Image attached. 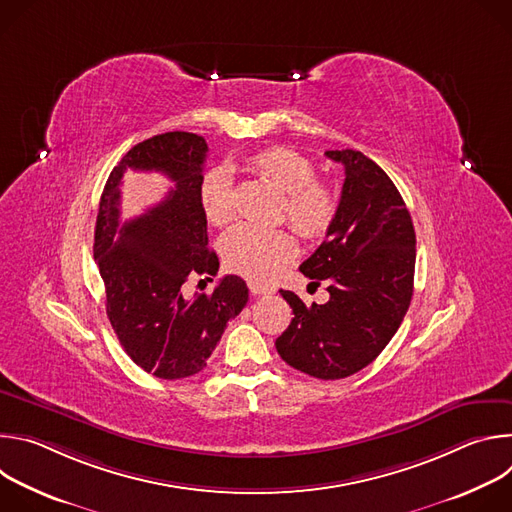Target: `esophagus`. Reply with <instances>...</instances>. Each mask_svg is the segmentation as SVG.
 Returning a JSON list of instances; mask_svg holds the SVG:
<instances>
[{"label": "esophagus", "instance_id": "obj_1", "mask_svg": "<svg viewBox=\"0 0 512 512\" xmlns=\"http://www.w3.org/2000/svg\"><path fill=\"white\" fill-rule=\"evenodd\" d=\"M249 291H251L253 296H269V294H273L271 287L261 285V283H255V281H249Z\"/></svg>", "mask_w": 512, "mask_h": 512}]
</instances>
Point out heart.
Returning a JSON list of instances; mask_svg holds the SVG:
<instances>
[{"instance_id": "1", "label": "heart", "mask_w": 512, "mask_h": 512, "mask_svg": "<svg viewBox=\"0 0 512 512\" xmlns=\"http://www.w3.org/2000/svg\"><path fill=\"white\" fill-rule=\"evenodd\" d=\"M249 166L283 190L281 214L306 239L324 237L336 221L338 198L316 180L314 164L300 152L271 145L255 152ZM198 204L210 225L223 227L235 216L233 180L225 168H210L198 184ZM227 269L251 281L267 283L298 255L296 239L285 229L241 223L221 239Z\"/></svg>"}]
</instances>
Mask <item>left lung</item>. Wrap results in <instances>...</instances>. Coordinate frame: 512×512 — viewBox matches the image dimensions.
<instances>
[{
  "instance_id": "8db88e82",
  "label": "left lung",
  "mask_w": 512,
  "mask_h": 512,
  "mask_svg": "<svg viewBox=\"0 0 512 512\" xmlns=\"http://www.w3.org/2000/svg\"><path fill=\"white\" fill-rule=\"evenodd\" d=\"M326 156L344 166L342 196L334 225L300 271L326 281L330 300L306 306L279 289L294 318L275 348L289 367L334 381L371 364L401 326L413 296L415 231L383 168L356 150Z\"/></svg>"
}]
</instances>
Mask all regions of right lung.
Listing matches in <instances>:
<instances>
[{"label": "right lung", "mask_w": 512, "mask_h": 512, "mask_svg": "<svg viewBox=\"0 0 512 512\" xmlns=\"http://www.w3.org/2000/svg\"><path fill=\"white\" fill-rule=\"evenodd\" d=\"M206 152L204 137L186 131L133 145L109 174L97 214L93 255L109 322L137 367L168 381L200 373L249 300L247 283L237 275L223 277L212 294L184 296L188 279L212 281L218 271L198 204ZM125 169L162 171L175 188L160 205L121 224L118 186Z\"/></svg>", "instance_id": "right-lung-1"}]
</instances>
